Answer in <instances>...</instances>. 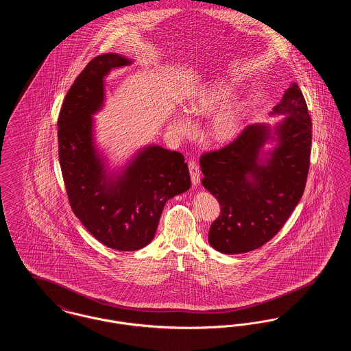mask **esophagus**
Returning <instances> with one entry per match:
<instances>
[{"instance_id":"esophagus-1","label":"esophagus","mask_w":351,"mask_h":351,"mask_svg":"<svg viewBox=\"0 0 351 351\" xmlns=\"http://www.w3.org/2000/svg\"><path fill=\"white\" fill-rule=\"evenodd\" d=\"M189 173H191L192 184L199 185L200 184V169H199V165L193 160L189 162Z\"/></svg>"}]
</instances>
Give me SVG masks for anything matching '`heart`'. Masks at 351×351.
<instances>
[{
	"label": "heart",
	"instance_id": "b5f03b06",
	"mask_svg": "<svg viewBox=\"0 0 351 351\" xmlns=\"http://www.w3.org/2000/svg\"><path fill=\"white\" fill-rule=\"evenodd\" d=\"M233 96L230 84H209L197 90L186 104V110L195 117H213L208 133L217 142H230L243 130L246 121V106L242 102L226 104ZM171 129L179 136H188L195 132V123L185 112L171 117Z\"/></svg>",
	"mask_w": 351,
	"mask_h": 351
}]
</instances>
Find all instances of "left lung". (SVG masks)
Wrapping results in <instances>:
<instances>
[{"label": "left lung", "instance_id": "8db88e82", "mask_svg": "<svg viewBox=\"0 0 351 351\" xmlns=\"http://www.w3.org/2000/svg\"><path fill=\"white\" fill-rule=\"evenodd\" d=\"M268 123L247 126L230 145L200 158L201 183L219 202L209 243L223 254L259 249L283 228L304 193L312 122L296 83L285 90ZM271 143L268 151L264 146Z\"/></svg>", "mask_w": 351, "mask_h": 351}]
</instances>
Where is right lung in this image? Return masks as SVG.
<instances>
[{
    "label": "right lung",
    "mask_w": 351,
    "mask_h": 351,
    "mask_svg": "<svg viewBox=\"0 0 351 351\" xmlns=\"http://www.w3.org/2000/svg\"><path fill=\"white\" fill-rule=\"evenodd\" d=\"M133 60L104 53L69 88L58 119L59 160L75 216L102 245L139 250L154 239L169 199L191 186L183 154L150 145L112 169L95 141V119L105 101V76Z\"/></svg>",
    "instance_id": "1"
}]
</instances>
